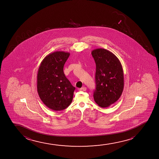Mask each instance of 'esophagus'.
<instances>
[{"label":"esophagus","mask_w":159,"mask_h":159,"mask_svg":"<svg viewBox=\"0 0 159 159\" xmlns=\"http://www.w3.org/2000/svg\"><path fill=\"white\" fill-rule=\"evenodd\" d=\"M80 90L81 91H86V87H81V88L80 89Z\"/></svg>","instance_id":"esophagus-1"}]
</instances>
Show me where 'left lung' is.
<instances>
[{
    "instance_id": "1",
    "label": "left lung",
    "mask_w": 159,
    "mask_h": 159,
    "mask_svg": "<svg viewBox=\"0 0 159 159\" xmlns=\"http://www.w3.org/2000/svg\"><path fill=\"white\" fill-rule=\"evenodd\" d=\"M92 55L96 65L95 102L102 107H107L118 100L124 89V74L117 57L109 50L98 48Z\"/></svg>"
}]
</instances>
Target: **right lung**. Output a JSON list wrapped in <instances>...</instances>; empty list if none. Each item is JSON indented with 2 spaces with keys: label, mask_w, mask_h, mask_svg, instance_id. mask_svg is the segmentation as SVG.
<instances>
[{
  "label": "right lung",
  "mask_w": 159,
  "mask_h": 159,
  "mask_svg": "<svg viewBox=\"0 0 159 159\" xmlns=\"http://www.w3.org/2000/svg\"><path fill=\"white\" fill-rule=\"evenodd\" d=\"M70 52L57 51L47 55L40 64L37 75L39 98L48 108L61 111L70 105L75 88L63 73Z\"/></svg>",
  "instance_id": "1"
}]
</instances>
